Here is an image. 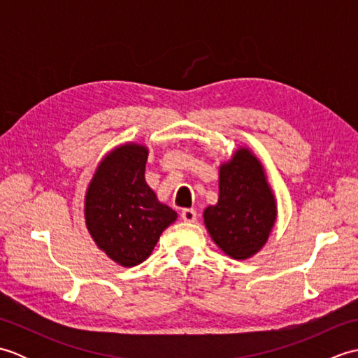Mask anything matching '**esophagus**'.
<instances>
[{"instance_id": "34e87169", "label": "esophagus", "mask_w": 358, "mask_h": 358, "mask_svg": "<svg viewBox=\"0 0 358 358\" xmlns=\"http://www.w3.org/2000/svg\"><path fill=\"white\" fill-rule=\"evenodd\" d=\"M181 218L186 223H194L196 220V210L195 209H183L181 210Z\"/></svg>"}]
</instances>
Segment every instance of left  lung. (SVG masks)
<instances>
[{
    "label": "left lung",
    "mask_w": 358,
    "mask_h": 358,
    "mask_svg": "<svg viewBox=\"0 0 358 358\" xmlns=\"http://www.w3.org/2000/svg\"><path fill=\"white\" fill-rule=\"evenodd\" d=\"M220 195L204 210V224L217 246L235 260L262 249L275 222V200L260 162L248 149L220 167Z\"/></svg>",
    "instance_id": "8db88e82"
}]
</instances>
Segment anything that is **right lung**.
<instances>
[{
  "label": "right lung",
  "instance_id": "right-lung-1",
  "mask_svg": "<svg viewBox=\"0 0 358 358\" xmlns=\"http://www.w3.org/2000/svg\"><path fill=\"white\" fill-rule=\"evenodd\" d=\"M146 148L124 144L106 157L86 195V223L96 245L121 266L140 264L177 212L162 204L144 180Z\"/></svg>",
  "mask_w": 358,
  "mask_h": 358
}]
</instances>
